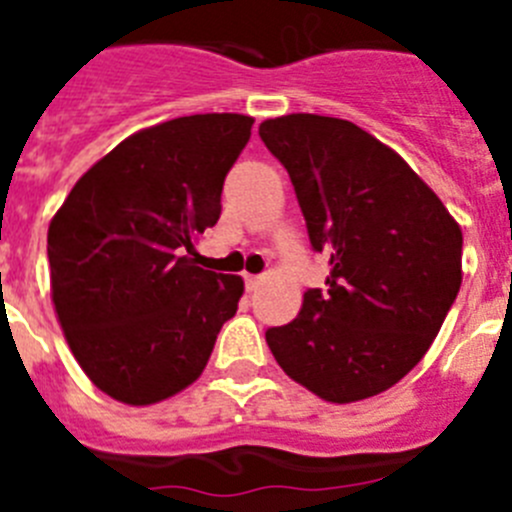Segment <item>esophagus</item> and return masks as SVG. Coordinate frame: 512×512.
I'll list each match as a JSON object with an SVG mask.
<instances>
[{
    "label": "esophagus",
    "instance_id": "34e87169",
    "mask_svg": "<svg viewBox=\"0 0 512 512\" xmlns=\"http://www.w3.org/2000/svg\"><path fill=\"white\" fill-rule=\"evenodd\" d=\"M261 284H264V277H251V274H248V277H246V289H248V292H256V289H259Z\"/></svg>",
    "mask_w": 512,
    "mask_h": 512
}]
</instances>
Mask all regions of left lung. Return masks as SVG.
I'll list each match as a JSON object with an SVG mask.
<instances>
[{"instance_id":"left-lung-1","label":"left lung","mask_w":512,"mask_h":512,"mask_svg":"<svg viewBox=\"0 0 512 512\" xmlns=\"http://www.w3.org/2000/svg\"><path fill=\"white\" fill-rule=\"evenodd\" d=\"M287 169L325 289L266 330L289 377L328 402L390 390L431 348L461 287V228L428 184L359 125L323 115L261 122Z\"/></svg>"}]
</instances>
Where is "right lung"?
Returning <instances> with one entry per match:
<instances>
[{
    "mask_svg": "<svg viewBox=\"0 0 512 512\" xmlns=\"http://www.w3.org/2000/svg\"><path fill=\"white\" fill-rule=\"evenodd\" d=\"M246 115H189L130 135L74 184L48 228L51 292L87 377L125 405H151L200 377L238 310L243 279L194 266L217 223Z\"/></svg>",
    "mask_w": 512,
    "mask_h": 512,
    "instance_id": "add662e5",
    "label": "right lung"
}]
</instances>
